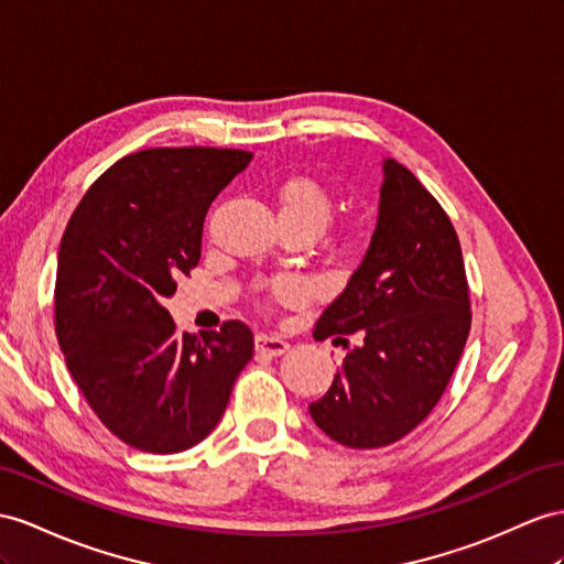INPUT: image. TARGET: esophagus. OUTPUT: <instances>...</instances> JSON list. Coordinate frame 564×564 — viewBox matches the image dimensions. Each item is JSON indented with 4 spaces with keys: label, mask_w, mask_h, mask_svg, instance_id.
<instances>
[{
    "label": "esophagus",
    "mask_w": 564,
    "mask_h": 564,
    "mask_svg": "<svg viewBox=\"0 0 564 564\" xmlns=\"http://www.w3.org/2000/svg\"><path fill=\"white\" fill-rule=\"evenodd\" d=\"M254 348L259 355H267V357H281L291 345H288L283 338L273 336V334H257L254 338Z\"/></svg>",
    "instance_id": "esophagus-1"
}]
</instances>
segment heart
<instances>
[{"instance_id":"1","label":"heart","mask_w":564,"mask_h":564,"mask_svg":"<svg viewBox=\"0 0 564 564\" xmlns=\"http://www.w3.org/2000/svg\"><path fill=\"white\" fill-rule=\"evenodd\" d=\"M279 214L281 221L305 226L314 234L326 226L334 214V199H330L326 187L314 178H291L281 185L279 191ZM273 297L297 295L300 285L295 281H276L271 285Z\"/></svg>"}]
</instances>
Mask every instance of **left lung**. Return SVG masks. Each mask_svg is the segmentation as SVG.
Masks as SVG:
<instances>
[{
	"instance_id": "8db88e82",
	"label": "left lung",
	"mask_w": 564,
	"mask_h": 564,
	"mask_svg": "<svg viewBox=\"0 0 564 564\" xmlns=\"http://www.w3.org/2000/svg\"><path fill=\"white\" fill-rule=\"evenodd\" d=\"M471 326L462 248L447 214L414 173L383 159L379 219L345 291L314 338L355 335L340 371L310 414L345 447H383L436 408Z\"/></svg>"
}]
</instances>
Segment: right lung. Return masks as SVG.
I'll list each match as a JSON object with an SVG mask.
<instances>
[{
  "label": "right lung",
  "instance_id": "add662e5",
  "mask_svg": "<svg viewBox=\"0 0 564 564\" xmlns=\"http://www.w3.org/2000/svg\"><path fill=\"white\" fill-rule=\"evenodd\" d=\"M245 150L152 148L99 176L64 230L54 328L70 377L113 436L171 455L207 438L252 359L242 322L178 334L164 300L197 267L207 209Z\"/></svg>",
  "mask_w": 564,
  "mask_h": 564
}]
</instances>
